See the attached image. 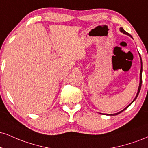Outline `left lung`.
Returning a JSON list of instances; mask_svg holds the SVG:
<instances>
[{
  "mask_svg": "<svg viewBox=\"0 0 148 148\" xmlns=\"http://www.w3.org/2000/svg\"><path fill=\"white\" fill-rule=\"evenodd\" d=\"M120 31L122 32V33H123L124 34H125V35H129V36L130 37H132V35H130V34H129L128 33H127V32H126L125 31V30L123 29V28H120ZM140 83H139V86H138V92H137V94H136V96L135 97V98H134V99L133 100V101H132V102H131L130 104L128 105V106H127V107H125V108H124L123 110H122L121 111H120V112H118V113H115V114H111V115H118V114H119V113H122V112L123 111H125V109H127V108H128L129 106H130L131 104H132V103L134 102V101H135L136 99V98H137V97H138V94H139V92H140V88H141V84H142V71H143V68H142V59H141V57H140ZM101 114H103V113H101ZM105 115H106V114H105Z\"/></svg>",
  "mask_w": 148,
  "mask_h": 148,
  "instance_id": "left-lung-1",
  "label": "left lung"
}]
</instances>
